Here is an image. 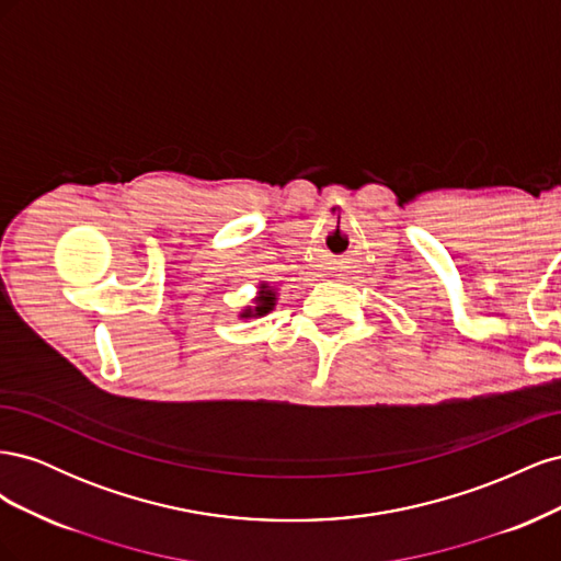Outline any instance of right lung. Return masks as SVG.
Here are the masks:
<instances>
[{"label":"right lung","instance_id":"right-lung-1","mask_svg":"<svg viewBox=\"0 0 561 561\" xmlns=\"http://www.w3.org/2000/svg\"><path fill=\"white\" fill-rule=\"evenodd\" d=\"M274 307H276L274 287H268L266 283H262L257 297H254V307H245L241 318H260V316H266L268 311H274Z\"/></svg>","mask_w":561,"mask_h":561}]
</instances>
